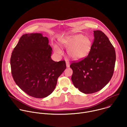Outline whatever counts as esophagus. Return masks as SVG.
Segmentation results:
<instances>
[{"mask_svg": "<svg viewBox=\"0 0 127 127\" xmlns=\"http://www.w3.org/2000/svg\"><path fill=\"white\" fill-rule=\"evenodd\" d=\"M66 63L67 67H70V63H69V62L68 61H66Z\"/></svg>", "mask_w": 127, "mask_h": 127, "instance_id": "obj_1", "label": "esophagus"}]
</instances>
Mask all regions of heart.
Returning a JSON list of instances; mask_svg holds the SVG:
<instances>
[{
	"instance_id": "1",
	"label": "heart",
	"mask_w": 127,
	"mask_h": 127,
	"mask_svg": "<svg viewBox=\"0 0 127 127\" xmlns=\"http://www.w3.org/2000/svg\"><path fill=\"white\" fill-rule=\"evenodd\" d=\"M60 44L68 48L69 56L75 60L82 59L86 57L90 52L92 43L89 38L82 34H76L68 36L60 40ZM55 52L61 53L60 48L57 45H54Z\"/></svg>"
}]
</instances>
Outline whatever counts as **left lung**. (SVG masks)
Listing matches in <instances>:
<instances>
[{
  "label": "left lung",
  "mask_w": 127,
  "mask_h": 127,
  "mask_svg": "<svg viewBox=\"0 0 127 127\" xmlns=\"http://www.w3.org/2000/svg\"><path fill=\"white\" fill-rule=\"evenodd\" d=\"M94 32V41L88 56L70 66L74 86L86 94L97 92L109 82L116 59L114 47L107 36L100 31Z\"/></svg>",
  "instance_id": "8db88e82"
}]
</instances>
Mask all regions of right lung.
Here are the masks:
<instances>
[{
    "label": "right lung",
    "mask_w": 127,
    "mask_h": 127,
    "mask_svg": "<svg viewBox=\"0 0 127 127\" xmlns=\"http://www.w3.org/2000/svg\"><path fill=\"white\" fill-rule=\"evenodd\" d=\"M49 40L41 33L23 34L11 53V74L15 83L29 95L44 98L55 89L65 61H54Z\"/></svg>",
    "instance_id": "obj_1"
}]
</instances>
